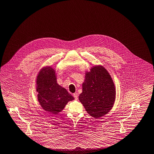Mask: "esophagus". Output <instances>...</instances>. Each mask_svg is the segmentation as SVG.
I'll return each mask as SVG.
<instances>
[{"instance_id": "esophagus-1", "label": "esophagus", "mask_w": 154, "mask_h": 154, "mask_svg": "<svg viewBox=\"0 0 154 154\" xmlns=\"http://www.w3.org/2000/svg\"><path fill=\"white\" fill-rule=\"evenodd\" d=\"M73 97H74V98H75V100H77V99H78V94H77V93L73 94Z\"/></svg>"}]
</instances>
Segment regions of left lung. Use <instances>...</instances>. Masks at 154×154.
<instances>
[{
	"label": "left lung",
	"mask_w": 154,
	"mask_h": 154,
	"mask_svg": "<svg viewBox=\"0 0 154 154\" xmlns=\"http://www.w3.org/2000/svg\"><path fill=\"white\" fill-rule=\"evenodd\" d=\"M79 99L86 112L95 118L104 116L112 109L116 98L113 81L103 66H95L86 72Z\"/></svg>",
	"instance_id": "8db88e82"
}]
</instances>
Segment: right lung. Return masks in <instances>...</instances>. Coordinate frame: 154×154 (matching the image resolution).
I'll list each match as a JSON object with an SVG mask.
<instances>
[{"label": "right lung", "instance_id": "1", "mask_svg": "<svg viewBox=\"0 0 154 154\" xmlns=\"http://www.w3.org/2000/svg\"><path fill=\"white\" fill-rule=\"evenodd\" d=\"M38 100L44 110L57 115L74 97L57 83L55 70L51 66L42 68L36 77Z\"/></svg>", "mask_w": 154, "mask_h": 154}]
</instances>
